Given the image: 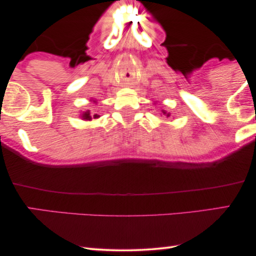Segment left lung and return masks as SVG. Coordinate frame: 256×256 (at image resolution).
Returning <instances> with one entry per match:
<instances>
[{
    "label": "left lung",
    "instance_id": "8db88e82",
    "mask_svg": "<svg viewBox=\"0 0 256 256\" xmlns=\"http://www.w3.org/2000/svg\"><path fill=\"white\" fill-rule=\"evenodd\" d=\"M161 112H162V113H164V114H165V116H170V113H167V112H166V110H161Z\"/></svg>",
    "mask_w": 256,
    "mask_h": 256
}]
</instances>
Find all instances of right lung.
Here are the masks:
<instances>
[{"label":"right lung","mask_w":256,"mask_h":256,"mask_svg":"<svg viewBox=\"0 0 256 256\" xmlns=\"http://www.w3.org/2000/svg\"><path fill=\"white\" fill-rule=\"evenodd\" d=\"M82 118H83L84 120H91L92 118H100V116L98 113L91 114L90 110H86V112H83V114H82Z\"/></svg>","instance_id":"obj_1"}]
</instances>
